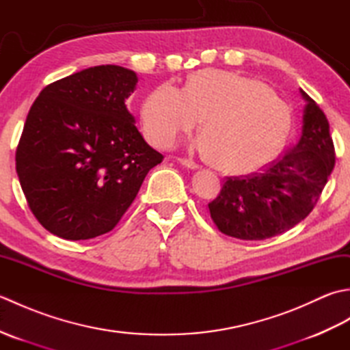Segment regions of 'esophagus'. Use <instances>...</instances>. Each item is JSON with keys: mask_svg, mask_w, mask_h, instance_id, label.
<instances>
[{"mask_svg": "<svg viewBox=\"0 0 350 350\" xmlns=\"http://www.w3.org/2000/svg\"><path fill=\"white\" fill-rule=\"evenodd\" d=\"M179 162L182 163V165H185V167H188V168H191V170H197V168H200V165L197 162H194L192 159H187V158H180L179 159Z\"/></svg>", "mask_w": 350, "mask_h": 350, "instance_id": "34e87169", "label": "esophagus"}]
</instances>
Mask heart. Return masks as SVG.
Segmentation results:
<instances>
[{
  "instance_id": "obj_1",
  "label": "heart",
  "mask_w": 350,
  "mask_h": 350,
  "mask_svg": "<svg viewBox=\"0 0 350 350\" xmlns=\"http://www.w3.org/2000/svg\"><path fill=\"white\" fill-rule=\"evenodd\" d=\"M202 118L204 135L197 147L232 173H250L269 163L290 128L288 108L269 87L219 69L192 73L183 90L162 84L141 107L146 135L159 147L173 146Z\"/></svg>"
}]
</instances>
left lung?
<instances>
[{"label": "left lung", "mask_w": 350, "mask_h": 350, "mask_svg": "<svg viewBox=\"0 0 350 350\" xmlns=\"http://www.w3.org/2000/svg\"><path fill=\"white\" fill-rule=\"evenodd\" d=\"M304 100L302 132L296 144L262 173L227 177L209 203L221 233L242 241H263L295 227L313 211L336 165L329 123L310 96Z\"/></svg>", "instance_id": "obj_1"}]
</instances>
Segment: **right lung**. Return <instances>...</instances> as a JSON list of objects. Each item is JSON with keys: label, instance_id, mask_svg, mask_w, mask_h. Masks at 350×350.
Segmentation results:
<instances>
[{"label": "right lung", "instance_id": "1", "mask_svg": "<svg viewBox=\"0 0 350 350\" xmlns=\"http://www.w3.org/2000/svg\"><path fill=\"white\" fill-rule=\"evenodd\" d=\"M137 73L94 66L46 85L27 116L16 173L40 224L68 241L111 232L163 156L124 102Z\"/></svg>", "mask_w": 350, "mask_h": 350}]
</instances>
